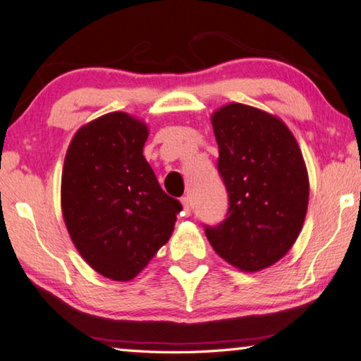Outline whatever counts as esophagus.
<instances>
[{
    "label": "esophagus",
    "instance_id": "34e87169",
    "mask_svg": "<svg viewBox=\"0 0 361 361\" xmlns=\"http://www.w3.org/2000/svg\"><path fill=\"white\" fill-rule=\"evenodd\" d=\"M181 205H183V212H185V215H191V202H189L188 197H183L181 199Z\"/></svg>",
    "mask_w": 361,
    "mask_h": 361
}]
</instances>
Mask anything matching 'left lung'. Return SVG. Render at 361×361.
Wrapping results in <instances>:
<instances>
[{
  "instance_id": "left-lung-1",
  "label": "left lung",
  "mask_w": 361,
  "mask_h": 361,
  "mask_svg": "<svg viewBox=\"0 0 361 361\" xmlns=\"http://www.w3.org/2000/svg\"><path fill=\"white\" fill-rule=\"evenodd\" d=\"M228 218L207 228L213 250L243 272L276 264L301 234L309 175L285 122L259 108L228 103L212 114Z\"/></svg>"
}]
</instances>
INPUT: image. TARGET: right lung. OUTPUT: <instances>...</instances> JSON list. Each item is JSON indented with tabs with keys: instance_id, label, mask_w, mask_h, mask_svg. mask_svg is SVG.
Listing matches in <instances>:
<instances>
[{
	"instance_id": "1",
	"label": "right lung",
	"mask_w": 361,
	"mask_h": 361,
	"mask_svg": "<svg viewBox=\"0 0 361 361\" xmlns=\"http://www.w3.org/2000/svg\"><path fill=\"white\" fill-rule=\"evenodd\" d=\"M148 126L122 111L79 129L62 172V213L79 255L100 276L129 282L173 232L178 200L143 156Z\"/></svg>"
}]
</instances>
